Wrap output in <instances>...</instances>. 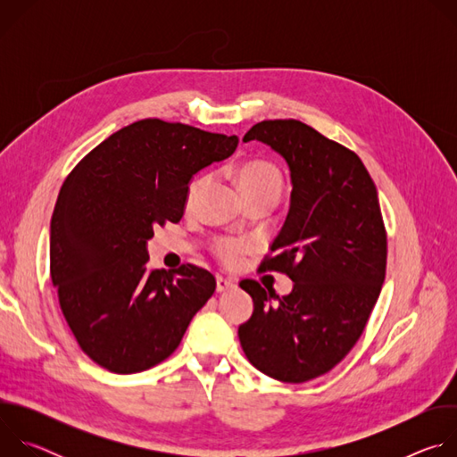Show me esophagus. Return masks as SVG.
<instances>
[{
  "label": "esophagus",
  "instance_id": "1",
  "mask_svg": "<svg viewBox=\"0 0 457 457\" xmlns=\"http://www.w3.org/2000/svg\"><path fill=\"white\" fill-rule=\"evenodd\" d=\"M237 287V282L233 278H228V277H217V291L219 293H224L228 289H235Z\"/></svg>",
  "mask_w": 457,
  "mask_h": 457
}]
</instances>
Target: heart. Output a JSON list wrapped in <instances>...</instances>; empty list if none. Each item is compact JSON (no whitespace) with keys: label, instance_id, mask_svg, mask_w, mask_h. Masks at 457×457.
<instances>
[{"label":"heart","instance_id":"heart-1","mask_svg":"<svg viewBox=\"0 0 457 457\" xmlns=\"http://www.w3.org/2000/svg\"><path fill=\"white\" fill-rule=\"evenodd\" d=\"M203 182H204V179L197 177V179H193L187 184V191H186L187 203L195 197V193L199 191ZM237 182H238V186H240V189L244 193V197H245V195L256 193V191L266 189V187L280 189V184H282L278 170L271 162L260 161V159H253V161L242 162L237 168ZM247 247L249 245L245 242L231 240V238H220L213 245L215 254L226 264H235L237 260L247 251Z\"/></svg>","mask_w":457,"mask_h":457}]
</instances>
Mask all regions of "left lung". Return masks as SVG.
I'll list each match as a JSON object with an SVG mask.
<instances>
[{
  "instance_id": "obj_1",
  "label": "left lung",
  "mask_w": 457,
  "mask_h": 457,
  "mask_svg": "<svg viewBox=\"0 0 457 457\" xmlns=\"http://www.w3.org/2000/svg\"><path fill=\"white\" fill-rule=\"evenodd\" d=\"M242 141L271 146L289 166V213L260 271L286 273L295 286L280 298L240 282L254 303L240 345L260 372L303 383L347 356L379 296L386 233L378 191L354 152L302 120L256 122Z\"/></svg>"
}]
</instances>
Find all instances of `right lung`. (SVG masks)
<instances>
[{"instance_id": "add662e5", "label": "right lung", "mask_w": 457, "mask_h": 457, "mask_svg": "<svg viewBox=\"0 0 457 457\" xmlns=\"http://www.w3.org/2000/svg\"><path fill=\"white\" fill-rule=\"evenodd\" d=\"M237 136L161 119L120 128L64 179L50 220V277L83 353L115 374L166 360L215 277L193 264L150 270L154 228L184 215L191 177L228 159Z\"/></svg>"}]
</instances>
